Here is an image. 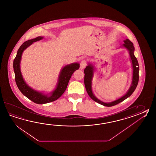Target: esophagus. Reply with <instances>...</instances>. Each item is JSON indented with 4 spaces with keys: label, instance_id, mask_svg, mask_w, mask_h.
Masks as SVG:
<instances>
[{
    "label": "esophagus",
    "instance_id": "esophagus-1",
    "mask_svg": "<svg viewBox=\"0 0 156 156\" xmlns=\"http://www.w3.org/2000/svg\"><path fill=\"white\" fill-rule=\"evenodd\" d=\"M87 66V62L85 60H83L81 61L80 63V68L81 69H83L85 67Z\"/></svg>",
    "mask_w": 156,
    "mask_h": 156
}]
</instances>
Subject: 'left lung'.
Returning a JSON list of instances; mask_svg holds the SVG:
<instances>
[{
  "label": "left lung",
  "instance_id": "left-lung-1",
  "mask_svg": "<svg viewBox=\"0 0 156 156\" xmlns=\"http://www.w3.org/2000/svg\"><path fill=\"white\" fill-rule=\"evenodd\" d=\"M124 44H123V46L125 48L127 49L129 51V55H130V61L132 62V67H133V76H132V82L130 86V88L128 90L127 93L122 97L118 99L113 102H109V103H105L102 102L101 100L97 98L95 95H94L93 93L92 88V80L93 74H94V67L92 64H88V66L86 67L84 72V84L86 87V90L88 93L89 97L92 99L93 101L97 102L99 104H101L102 105L106 107H112L113 105H116L120 102L123 101L126 99L127 98L129 97H130L131 94L133 93L134 91L137 87L138 80H139V65L138 62L137 61V58L134 55V47L133 44L128 39H126L124 41Z\"/></svg>",
  "mask_w": 156,
  "mask_h": 156
}]
</instances>
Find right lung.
<instances>
[{
	"mask_svg": "<svg viewBox=\"0 0 156 156\" xmlns=\"http://www.w3.org/2000/svg\"><path fill=\"white\" fill-rule=\"evenodd\" d=\"M43 38V37H38L35 38L30 39L25 41L18 49L16 57L13 62V68L15 73V80L16 85L20 91L23 95L37 104H45L49 102H53L59 98L63 94L66 89H67L68 82L70 80L72 75L74 71L80 68V64L78 63L68 64L62 68L59 76L58 78L57 86L56 88L49 94H44L38 91L32 89L29 87L23 78L22 75L20 72V63L22 58L23 52L32 44L34 42L39 41Z\"/></svg>",
	"mask_w": 156,
	"mask_h": 156,
	"instance_id": "add662e5",
	"label": "right lung"
}]
</instances>
